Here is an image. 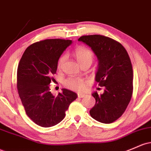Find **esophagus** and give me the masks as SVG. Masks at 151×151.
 Returning <instances> with one entry per match:
<instances>
[{"label":"esophagus","mask_w":151,"mask_h":151,"mask_svg":"<svg viewBox=\"0 0 151 151\" xmlns=\"http://www.w3.org/2000/svg\"><path fill=\"white\" fill-rule=\"evenodd\" d=\"M77 95H78V97H79V98H82V97H85L86 94H82V93H78V94H77Z\"/></svg>","instance_id":"34e87169"}]
</instances>
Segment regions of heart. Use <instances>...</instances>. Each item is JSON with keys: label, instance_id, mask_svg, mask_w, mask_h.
<instances>
[{"label": "heart", "instance_id": "1", "mask_svg": "<svg viewBox=\"0 0 151 151\" xmlns=\"http://www.w3.org/2000/svg\"><path fill=\"white\" fill-rule=\"evenodd\" d=\"M74 56L77 59V62L80 64H83L84 63L90 62L92 63L93 60V53L90 49L84 47V46H79L74 51ZM66 60L65 56H62L59 59V63H58V68L61 69L63 64ZM86 81L82 79L79 78H69L66 80L65 85L68 88L73 89V90L79 91L82 92L84 91L86 88Z\"/></svg>", "mask_w": 151, "mask_h": 151}]
</instances>
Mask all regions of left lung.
Segmentation results:
<instances>
[{
	"label": "left lung",
	"instance_id": "obj_1",
	"mask_svg": "<svg viewBox=\"0 0 151 151\" xmlns=\"http://www.w3.org/2000/svg\"><path fill=\"white\" fill-rule=\"evenodd\" d=\"M78 41L89 46L97 57L95 81L105 87L103 94H92L96 103L89 113L97 121L111 123L123 114L131 99L133 72L130 59L121 44L107 36H83Z\"/></svg>",
	"mask_w": 151,
	"mask_h": 151
}]
</instances>
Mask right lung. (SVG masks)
Returning a JSON list of instances; mask_svg holds the SVG:
<instances>
[{"label":"right lung","instance_id":"1","mask_svg":"<svg viewBox=\"0 0 151 151\" xmlns=\"http://www.w3.org/2000/svg\"><path fill=\"white\" fill-rule=\"evenodd\" d=\"M71 40L46 39L29 46L24 51L17 71V89L25 111L33 122L49 127L65 117L69 106L77 97L72 91L62 89L54 96L49 84L56 74L58 61Z\"/></svg>","mask_w":151,"mask_h":151}]
</instances>
